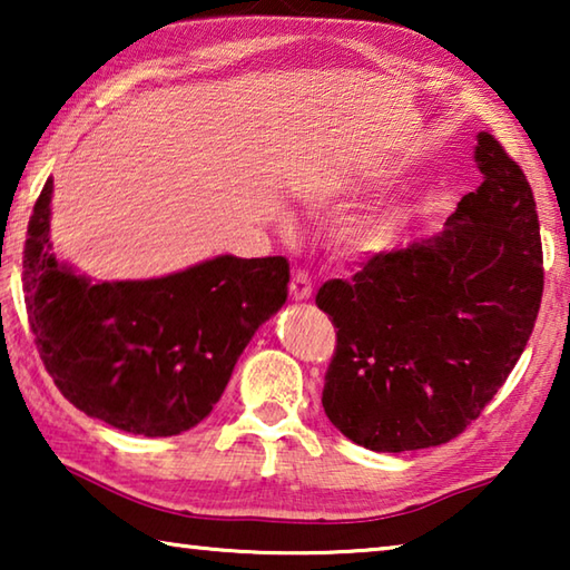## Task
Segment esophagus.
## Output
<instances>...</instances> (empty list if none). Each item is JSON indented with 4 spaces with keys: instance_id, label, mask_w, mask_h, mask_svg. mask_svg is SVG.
<instances>
[{
    "instance_id": "esophagus-1",
    "label": "esophagus",
    "mask_w": 570,
    "mask_h": 570,
    "mask_svg": "<svg viewBox=\"0 0 570 570\" xmlns=\"http://www.w3.org/2000/svg\"><path fill=\"white\" fill-rule=\"evenodd\" d=\"M288 292H292L294 302H306V298H312V278L306 272H296L292 276V284H288Z\"/></svg>"
}]
</instances>
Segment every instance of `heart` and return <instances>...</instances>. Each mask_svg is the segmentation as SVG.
I'll list each match as a JSON object with an SVG mask.
<instances>
[{"mask_svg": "<svg viewBox=\"0 0 570 570\" xmlns=\"http://www.w3.org/2000/svg\"><path fill=\"white\" fill-rule=\"evenodd\" d=\"M392 176H394L392 170H380V173H374L372 183H384ZM334 193L340 196V193H344V188H336ZM402 224H404V214L400 208H392V210H384V214H380V216L366 218V220H362V224L352 226L350 230H346L344 238H346V244L356 250H374V248L387 246L390 240L402 230Z\"/></svg>", "mask_w": 570, "mask_h": 570, "instance_id": "obj_1", "label": "heart"}]
</instances>
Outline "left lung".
<instances>
[{
    "instance_id": "obj_1",
    "label": "left lung",
    "mask_w": 570,
    "mask_h": 570,
    "mask_svg": "<svg viewBox=\"0 0 570 570\" xmlns=\"http://www.w3.org/2000/svg\"><path fill=\"white\" fill-rule=\"evenodd\" d=\"M472 158L485 180L438 236L382 250L316 294L336 326L324 412L366 450L458 438L533 334L543 296L533 190L493 135L478 132Z\"/></svg>"
}]
</instances>
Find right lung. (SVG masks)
Segmentation results:
<instances>
[{"mask_svg": "<svg viewBox=\"0 0 570 570\" xmlns=\"http://www.w3.org/2000/svg\"><path fill=\"white\" fill-rule=\"evenodd\" d=\"M52 178L27 226L24 304L47 372L88 417L146 438L196 428L258 326L286 304L284 256H216L158 278L92 282L55 254Z\"/></svg>", "mask_w": 570, "mask_h": 570, "instance_id": "obj_1", "label": "right lung"}]
</instances>
